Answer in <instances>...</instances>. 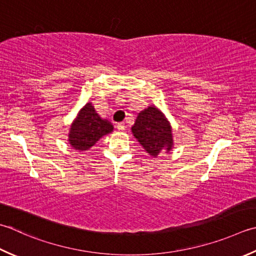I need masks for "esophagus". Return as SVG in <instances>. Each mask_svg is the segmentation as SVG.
<instances>
[{"instance_id": "obj_1", "label": "esophagus", "mask_w": 256, "mask_h": 256, "mask_svg": "<svg viewBox=\"0 0 256 256\" xmlns=\"http://www.w3.org/2000/svg\"><path fill=\"white\" fill-rule=\"evenodd\" d=\"M116 128L120 132H122V131H124V128H125V124L122 122V123H118V125H116Z\"/></svg>"}]
</instances>
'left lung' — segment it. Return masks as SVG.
<instances>
[{
    "instance_id": "1",
    "label": "left lung",
    "mask_w": 256,
    "mask_h": 256,
    "mask_svg": "<svg viewBox=\"0 0 256 256\" xmlns=\"http://www.w3.org/2000/svg\"><path fill=\"white\" fill-rule=\"evenodd\" d=\"M132 132L150 155L158 156L164 150L170 151L173 145L170 123L155 106L138 113Z\"/></svg>"
}]
</instances>
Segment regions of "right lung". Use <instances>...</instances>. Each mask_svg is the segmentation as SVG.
Listing matches in <instances>:
<instances>
[{
	"label": "right lung",
	"instance_id": "obj_1",
	"mask_svg": "<svg viewBox=\"0 0 256 256\" xmlns=\"http://www.w3.org/2000/svg\"><path fill=\"white\" fill-rule=\"evenodd\" d=\"M112 131V124L100 118L92 104L88 103L80 111L76 120L72 124L68 134V142L75 150L86 151L98 141L100 138Z\"/></svg>",
	"mask_w": 256,
	"mask_h": 256
}]
</instances>
